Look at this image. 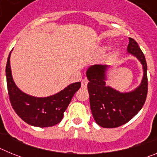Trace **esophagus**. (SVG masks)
I'll list each match as a JSON object with an SVG mask.
<instances>
[{"mask_svg": "<svg viewBox=\"0 0 157 157\" xmlns=\"http://www.w3.org/2000/svg\"><path fill=\"white\" fill-rule=\"evenodd\" d=\"M88 82L89 81L87 78H84V79H82V88H86Z\"/></svg>", "mask_w": 157, "mask_h": 157, "instance_id": "obj_1", "label": "esophagus"}]
</instances>
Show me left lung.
<instances>
[{"instance_id": "8db88e82", "label": "left lung", "mask_w": 157, "mask_h": 157, "mask_svg": "<svg viewBox=\"0 0 157 157\" xmlns=\"http://www.w3.org/2000/svg\"><path fill=\"white\" fill-rule=\"evenodd\" d=\"M127 52L138 58L144 71L140 86L130 92L120 93L106 86L108 65H92L86 71L91 112L96 123L105 128H115L127 123L138 114L146 100V60L138 44L131 37H129Z\"/></svg>"}]
</instances>
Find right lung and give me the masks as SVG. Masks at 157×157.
<instances>
[{
  "label": "right lung",
  "instance_id": "obj_1",
  "mask_svg": "<svg viewBox=\"0 0 157 157\" xmlns=\"http://www.w3.org/2000/svg\"><path fill=\"white\" fill-rule=\"evenodd\" d=\"M11 52L6 64V79L11 105L16 114L29 125L52 127L61 121L63 112L70 104L81 82L72 83L63 90L47 98H36L22 92L15 84L10 66Z\"/></svg>",
  "mask_w": 157,
  "mask_h": 157
}]
</instances>
